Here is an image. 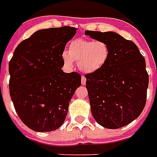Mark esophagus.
<instances>
[{
  "label": "esophagus",
  "mask_w": 157,
  "mask_h": 157,
  "mask_svg": "<svg viewBox=\"0 0 157 157\" xmlns=\"http://www.w3.org/2000/svg\"><path fill=\"white\" fill-rule=\"evenodd\" d=\"M81 84H83V85L86 84V78L84 76L81 77Z\"/></svg>",
  "instance_id": "1"
}]
</instances>
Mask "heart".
<instances>
[{"label":"heart","mask_w":157,"mask_h":157,"mask_svg":"<svg viewBox=\"0 0 157 157\" xmlns=\"http://www.w3.org/2000/svg\"><path fill=\"white\" fill-rule=\"evenodd\" d=\"M109 55L110 49L105 41L77 39L70 43L68 51L62 53V59L68 67H73L77 62L81 72L92 73L105 65Z\"/></svg>","instance_id":"heart-1"}]
</instances>
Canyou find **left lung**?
<instances>
[{"label": "left lung", "mask_w": 157, "mask_h": 157, "mask_svg": "<svg viewBox=\"0 0 157 157\" xmlns=\"http://www.w3.org/2000/svg\"><path fill=\"white\" fill-rule=\"evenodd\" d=\"M110 49L107 62L101 69L85 74L91 113L104 128L116 129L140 115L145 102L149 75L145 60L138 46L114 32L85 31Z\"/></svg>", "instance_id": "left-lung-1"}]
</instances>
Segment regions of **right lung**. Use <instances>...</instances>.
<instances>
[{"label":"right lung","mask_w":157,"mask_h":157,"mask_svg":"<svg viewBox=\"0 0 157 157\" xmlns=\"http://www.w3.org/2000/svg\"><path fill=\"white\" fill-rule=\"evenodd\" d=\"M76 30L64 26L36 31L17 46L10 61L11 99L20 119L34 131L50 132L62 126L81 85L78 73L62 69V53Z\"/></svg>","instance_id":"add662e5"}]
</instances>
